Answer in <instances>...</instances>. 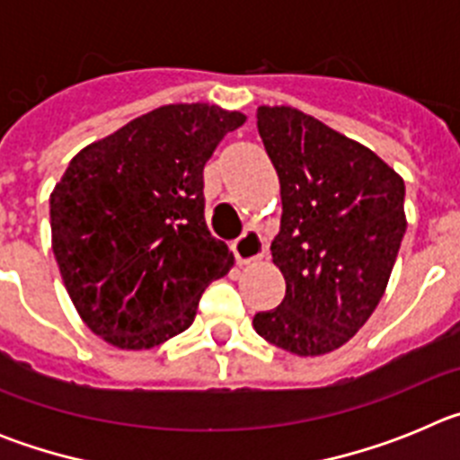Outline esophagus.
Returning <instances> with one entry per match:
<instances>
[{
    "label": "esophagus",
    "mask_w": 460,
    "mask_h": 460,
    "mask_svg": "<svg viewBox=\"0 0 460 460\" xmlns=\"http://www.w3.org/2000/svg\"><path fill=\"white\" fill-rule=\"evenodd\" d=\"M233 253L239 265H249L265 255V239L258 230H243L242 237L234 239Z\"/></svg>",
    "instance_id": "34e87169"
}]
</instances>
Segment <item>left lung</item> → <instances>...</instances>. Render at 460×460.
<instances>
[{
  "instance_id": "8db88e82",
  "label": "left lung",
  "mask_w": 460,
  "mask_h": 460,
  "mask_svg": "<svg viewBox=\"0 0 460 460\" xmlns=\"http://www.w3.org/2000/svg\"><path fill=\"white\" fill-rule=\"evenodd\" d=\"M258 133L280 181L271 258L286 296L253 327L299 357L332 352L385 295L405 234V184L380 156L288 105H260Z\"/></svg>"
}]
</instances>
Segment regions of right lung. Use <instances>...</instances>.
<instances>
[{"label":"right lung","mask_w":460,"mask_h":460,"mask_svg":"<svg viewBox=\"0 0 460 460\" xmlns=\"http://www.w3.org/2000/svg\"><path fill=\"white\" fill-rule=\"evenodd\" d=\"M243 121L218 105H164L73 156L50 195L52 253L93 334L147 350L190 327L234 262L207 230L202 170Z\"/></svg>","instance_id":"obj_1"}]
</instances>
